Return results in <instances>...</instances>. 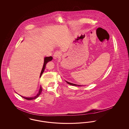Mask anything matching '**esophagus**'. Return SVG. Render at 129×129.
Segmentation results:
<instances>
[{
    "label": "esophagus",
    "instance_id": "34e87169",
    "mask_svg": "<svg viewBox=\"0 0 129 129\" xmlns=\"http://www.w3.org/2000/svg\"><path fill=\"white\" fill-rule=\"evenodd\" d=\"M61 55V53L60 52H58V51H57V52H55V53H54V55H53V57H54V58L56 59L57 58H58Z\"/></svg>",
    "mask_w": 129,
    "mask_h": 129
}]
</instances>
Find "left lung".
Here are the masks:
<instances>
[{
    "mask_svg": "<svg viewBox=\"0 0 129 129\" xmlns=\"http://www.w3.org/2000/svg\"><path fill=\"white\" fill-rule=\"evenodd\" d=\"M98 28H97V29H98ZM103 29V28H102ZM67 83L68 84H69V85H72V86H81V85H76V84H73V83H70V82H67V81H66Z\"/></svg>",
    "mask_w": 129,
    "mask_h": 129,
    "instance_id": "8db88e82",
    "label": "left lung"
}]
</instances>
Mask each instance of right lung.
<instances>
[{
    "instance_id": "right-lung-1",
    "label": "right lung",
    "mask_w": 129,
    "mask_h": 129,
    "mask_svg": "<svg viewBox=\"0 0 129 129\" xmlns=\"http://www.w3.org/2000/svg\"><path fill=\"white\" fill-rule=\"evenodd\" d=\"M52 59H53V57H52V56H48V57H45L44 58L43 67V69H42V72H41V73L40 77H41L42 74H43V73L44 72V70H45V66H46V64L47 63V62L51 61V60H52ZM42 90H43V89H42V86H41L38 93L37 94L36 96H34V97H23V96H21L22 97H23V98L25 99H26V100H31L35 99L38 98V97L40 95V94H41L42 91Z\"/></svg>"
}]
</instances>
